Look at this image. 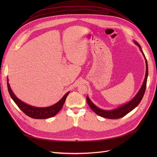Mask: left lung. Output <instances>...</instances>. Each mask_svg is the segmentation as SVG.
Masks as SVG:
<instances>
[{
  "instance_id": "8db88e82",
  "label": "left lung",
  "mask_w": 157,
  "mask_h": 157,
  "mask_svg": "<svg viewBox=\"0 0 157 157\" xmlns=\"http://www.w3.org/2000/svg\"><path fill=\"white\" fill-rule=\"evenodd\" d=\"M133 42L139 48L140 51L141 52L143 53V55L145 59V62H146V74H145V78L144 79V81L143 83L142 86H141V88L139 89L138 92L137 94L132 98V99L128 102L127 103H125L124 104H123L118 108L113 109H103L101 108H98V107L95 105L92 101L90 100V98L87 95L86 96V101L90 106V108H91L97 114H98V116L106 118H109V119H118L120 118L123 117H124L125 115L128 114L129 112L131 111H132L134 109H135L136 107L139 105L140 102L141 101L142 98L144 96L145 90H146V83H147V78L148 76V68H147V60L145 57V55L142 51V48L141 46L139 45V44L135 40H133Z\"/></svg>"
}]
</instances>
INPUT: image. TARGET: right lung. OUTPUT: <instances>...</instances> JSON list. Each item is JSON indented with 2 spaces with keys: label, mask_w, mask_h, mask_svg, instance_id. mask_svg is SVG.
Listing matches in <instances>:
<instances>
[{
  "label": "right lung",
  "mask_w": 157,
  "mask_h": 157,
  "mask_svg": "<svg viewBox=\"0 0 157 157\" xmlns=\"http://www.w3.org/2000/svg\"><path fill=\"white\" fill-rule=\"evenodd\" d=\"M7 84L8 91L10 94L11 97L15 104L18 106V108L27 116L34 118V119H46L49 118H52L59 113L60 109L62 108L63 104L65 101L66 98L69 94V92L66 93L61 99L56 102V104L48 107H44V108H40V107H36L29 105L28 104L25 103L21 101L20 99L15 95L13 92L12 89L10 87L9 83V79L7 78Z\"/></svg>",
  "instance_id": "1"
}]
</instances>
